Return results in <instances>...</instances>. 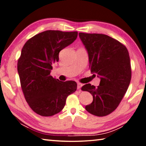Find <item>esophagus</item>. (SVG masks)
I'll return each instance as SVG.
<instances>
[{
    "label": "esophagus",
    "instance_id": "1",
    "mask_svg": "<svg viewBox=\"0 0 146 146\" xmlns=\"http://www.w3.org/2000/svg\"><path fill=\"white\" fill-rule=\"evenodd\" d=\"M82 84H80V83H78L77 84V89H80L81 87H82Z\"/></svg>",
    "mask_w": 146,
    "mask_h": 146
}]
</instances>
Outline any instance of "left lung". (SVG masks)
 Listing matches in <instances>:
<instances>
[{
  "mask_svg": "<svg viewBox=\"0 0 146 146\" xmlns=\"http://www.w3.org/2000/svg\"><path fill=\"white\" fill-rule=\"evenodd\" d=\"M78 35L88 53L91 73L100 78L97 87L90 84L82 87L93 97L86 109L99 117L107 115L117 108L130 83L128 51L120 42L105 34L80 33Z\"/></svg>",
  "mask_w": 146,
  "mask_h": 146,
  "instance_id": "obj_1",
  "label": "left lung"
}]
</instances>
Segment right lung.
<instances>
[{"instance_id":"add662e5","label":"right lung","mask_w":146,"mask_h":146,"mask_svg":"<svg viewBox=\"0 0 146 146\" xmlns=\"http://www.w3.org/2000/svg\"><path fill=\"white\" fill-rule=\"evenodd\" d=\"M77 32L46 31L29 39L23 46L17 70L26 102L34 112L44 117L60 112L69 95L77 87L75 81L62 82L50 76L60 51L77 38Z\"/></svg>"}]
</instances>
